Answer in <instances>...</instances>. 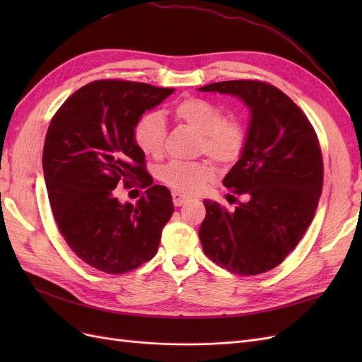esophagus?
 Returning <instances> with one entry per match:
<instances>
[{
    "instance_id": "1",
    "label": "esophagus",
    "mask_w": 362,
    "mask_h": 362,
    "mask_svg": "<svg viewBox=\"0 0 362 362\" xmlns=\"http://www.w3.org/2000/svg\"><path fill=\"white\" fill-rule=\"evenodd\" d=\"M172 201L175 206H181L182 204L187 202V198L184 194H181L180 192H172Z\"/></svg>"
}]
</instances>
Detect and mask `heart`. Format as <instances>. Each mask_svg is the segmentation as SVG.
Instances as JSON below:
<instances>
[{
	"label": "heart",
	"instance_id": "obj_1",
	"mask_svg": "<svg viewBox=\"0 0 362 362\" xmlns=\"http://www.w3.org/2000/svg\"><path fill=\"white\" fill-rule=\"evenodd\" d=\"M173 115L180 122L201 134L199 151L221 164H231L242 157L246 146V131L237 120H228L222 108L201 98L178 103ZM137 146L149 157H160L166 139V120L160 112H148L134 128ZM210 161H170L160 169V180L175 192L192 194L204 189L214 178Z\"/></svg>",
	"mask_w": 362,
	"mask_h": 362
}]
</instances>
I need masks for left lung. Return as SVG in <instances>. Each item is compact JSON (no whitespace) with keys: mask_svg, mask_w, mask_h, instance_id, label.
<instances>
[{"mask_svg":"<svg viewBox=\"0 0 362 362\" xmlns=\"http://www.w3.org/2000/svg\"><path fill=\"white\" fill-rule=\"evenodd\" d=\"M199 90L237 96L250 112L243 154L223 178L245 201L234 211L204 201L202 249L229 272L259 275L279 266L313 222L323 185L319 139L308 117L275 86L234 80Z\"/></svg>","mask_w":362,"mask_h":362,"instance_id":"8db88e82","label":"left lung"}]
</instances>
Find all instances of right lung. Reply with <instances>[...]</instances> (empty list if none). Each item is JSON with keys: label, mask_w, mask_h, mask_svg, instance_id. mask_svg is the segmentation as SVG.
<instances>
[{"label": "right lung", "mask_w": 362, "mask_h": 362, "mask_svg": "<svg viewBox=\"0 0 362 362\" xmlns=\"http://www.w3.org/2000/svg\"><path fill=\"white\" fill-rule=\"evenodd\" d=\"M175 89L98 80L72 93L54 115L43 145L51 210L69 247L105 273H125L157 254L173 213L170 192L149 184L134 128ZM150 185L136 206L115 198L119 182Z\"/></svg>", "instance_id": "1"}]
</instances>
